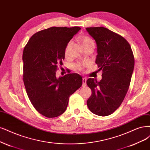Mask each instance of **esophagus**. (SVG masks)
<instances>
[{
  "label": "esophagus",
  "mask_w": 150,
  "mask_h": 150,
  "mask_svg": "<svg viewBox=\"0 0 150 150\" xmlns=\"http://www.w3.org/2000/svg\"><path fill=\"white\" fill-rule=\"evenodd\" d=\"M86 81H87V79H86V78H82V86L83 87H84V86H86Z\"/></svg>",
  "instance_id": "1"
}]
</instances>
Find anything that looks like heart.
I'll return each instance as SVG.
<instances>
[{
	"label": "heart",
	"mask_w": 150,
	"mask_h": 150,
	"mask_svg": "<svg viewBox=\"0 0 150 150\" xmlns=\"http://www.w3.org/2000/svg\"><path fill=\"white\" fill-rule=\"evenodd\" d=\"M81 42L82 43V45H83V46L89 45H91V44H94V42H93V40L89 37H87V36H83V37H82L81 38ZM71 44V41L68 43V44H67L66 48H65V50H64L65 55H68V51H69V46H70ZM73 67H74V69L76 71L81 72V71L83 70V66H82L79 63H75L74 64Z\"/></svg>",
	"instance_id": "b5f03b06"
}]
</instances>
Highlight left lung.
I'll return each mask as SVG.
<instances>
[{
  "label": "left lung",
  "instance_id": "obj_1",
  "mask_svg": "<svg viewBox=\"0 0 150 150\" xmlns=\"http://www.w3.org/2000/svg\"><path fill=\"white\" fill-rule=\"evenodd\" d=\"M96 41V63L102 71L97 82L89 78L86 83L92 94L87 101L91 112L105 117L119 107L127 94L135 64L131 46L122 36L102 27L86 28Z\"/></svg>",
  "mask_w": 150,
  "mask_h": 150
}]
</instances>
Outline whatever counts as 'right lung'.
I'll return each instance as SVG.
<instances>
[{
    "mask_svg": "<svg viewBox=\"0 0 150 150\" xmlns=\"http://www.w3.org/2000/svg\"><path fill=\"white\" fill-rule=\"evenodd\" d=\"M79 27H53L41 30L25 46L23 80L33 106L40 113L53 118L63 113L69 98L82 84V77L69 73L56 78L58 64H63L68 43L79 32Z\"/></svg>",
    "mask_w": 150,
    "mask_h": 150,
    "instance_id": "1",
    "label": "right lung"
}]
</instances>
